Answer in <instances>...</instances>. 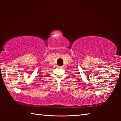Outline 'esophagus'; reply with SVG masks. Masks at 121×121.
<instances>
[{
	"instance_id": "obj_1",
	"label": "esophagus",
	"mask_w": 121,
	"mask_h": 121,
	"mask_svg": "<svg viewBox=\"0 0 121 121\" xmlns=\"http://www.w3.org/2000/svg\"><path fill=\"white\" fill-rule=\"evenodd\" d=\"M60 67V68H61V67Z\"/></svg>"
}]
</instances>
